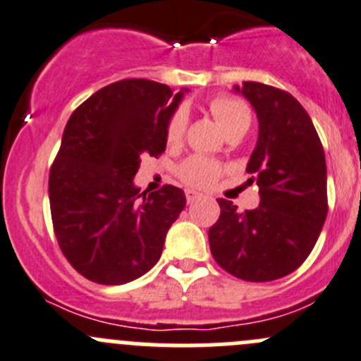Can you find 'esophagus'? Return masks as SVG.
I'll return each mask as SVG.
<instances>
[{"label": "esophagus", "instance_id": "34e87169", "mask_svg": "<svg viewBox=\"0 0 361 361\" xmlns=\"http://www.w3.org/2000/svg\"><path fill=\"white\" fill-rule=\"evenodd\" d=\"M185 195H187L188 202H195V201H199V199L204 197V195L199 194L197 190H192V188H187V190H185Z\"/></svg>", "mask_w": 361, "mask_h": 361}]
</instances>
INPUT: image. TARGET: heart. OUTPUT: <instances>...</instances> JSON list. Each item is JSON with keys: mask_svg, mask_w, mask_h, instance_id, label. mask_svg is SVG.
Returning <instances> with one entry per match:
<instances>
[{"mask_svg": "<svg viewBox=\"0 0 361 361\" xmlns=\"http://www.w3.org/2000/svg\"><path fill=\"white\" fill-rule=\"evenodd\" d=\"M209 111L226 135L241 134V132L247 134L248 127H250V111L243 100L234 99V97H216L209 104ZM185 127H187V113L180 109L171 118L169 127H167V141H180L185 134ZM219 164L212 162L204 157H192L180 167L181 180L194 187H208L219 178Z\"/></svg>", "mask_w": 361, "mask_h": 361, "instance_id": "heart-1", "label": "heart"}]
</instances>
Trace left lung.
<instances>
[{"label":"left lung","instance_id":"obj_1","mask_svg":"<svg viewBox=\"0 0 361 361\" xmlns=\"http://www.w3.org/2000/svg\"><path fill=\"white\" fill-rule=\"evenodd\" d=\"M233 90L257 116L247 173L255 176L261 201L255 209L238 212L231 201L216 199L220 216L209 227V248L241 281H277L305 261L323 229L326 160L312 120L295 97L252 80Z\"/></svg>","mask_w":361,"mask_h":361}]
</instances>
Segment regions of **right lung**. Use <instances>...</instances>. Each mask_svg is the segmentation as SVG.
<instances>
[{
	"label": "right lung",
	"instance_id": "right-lung-1",
	"mask_svg": "<svg viewBox=\"0 0 361 361\" xmlns=\"http://www.w3.org/2000/svg\"><path fill=\"white\" fill-rule=\"evenodd\" d=\"M188 90L146 79L102 87L70 116L49 174L58 243L82 277L106 286L135 281L157 264L185 192H141V157L166 149L167 127Z\"/></svg>",
	"mask_w": 361,
	"mask_h": 361
}]
</instances>
